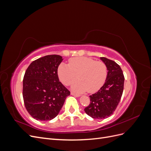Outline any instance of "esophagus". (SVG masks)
Instances as JSON below:
<instances>
[{
  "mask_svg": "<svg viewBox=\"0 0 151 151\" xmlns=\"http://www.w3.org/2000/svg\"><path fill=\"white\" fill-rule=\"evenodd\" d=\"M70 94L72 95V96H76V97H79V96H80L79 94H76V93H74V92H71V93H70Z\"/></svg>",
  "mask_w": 151,
  "mask_h": 151,
  "instance_id": "esophagus-1",
  "label": "esophagus"
}]
</instances>
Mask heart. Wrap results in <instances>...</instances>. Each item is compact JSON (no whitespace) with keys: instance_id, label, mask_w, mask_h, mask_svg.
Here are the masks:
<instances>
[{"instance_id":"1","label":"heart","mask_w":151,"mask_h":151,"mask_svg":"<svg viewBox=\"0 0 151 151\" xmlns=\"http://www.w3.org/2000/svg\"><path fill=\"white\" fill-rule=\"evenodd\" d=\"M58 76L62 83L71 84L72 89L78 93L96 92L103 86L107 77V68L102 62L93 58L81 57L70 58L68 65L62 63L58 68Z\"/></svg>"}]
</instances>
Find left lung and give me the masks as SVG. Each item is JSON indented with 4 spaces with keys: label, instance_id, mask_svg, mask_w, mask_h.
Here are the masks:
<instances>
[{
    "label": "left lung",
    "instance_id": "obj_1",
    "mask_svg": "<svg viewBox=\"0 0 151 151\" xmlns=\"http://www.w3.org/2000/svg\"><path fill=\"white\" fill-rule=\"evenodd\" d=\"M107 68V77L100 89L89 96L90 104L84 111L95 119H104L111 116L119 103L123 91L124 76L120 65L111 60L100 57Z\"/></svg>",
    "mask_w": 151,
    "mask_h": 151
}]
</instances>
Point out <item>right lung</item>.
Segmentation results:
<instances>
[{
	"mask_svg": "<svg viewBox=\"0 0 151 151\" xmlns=\"http://www.w3.org/2000/svg\"><path fill=\"white\" fill-rule=\"evenodd\" d=\"M62 60L57 55H46L31 63L25 72L22 96L27 111L36 120L53 119L70 95L58 77Z\"/></svg>",
	"mask_w": 151,
	"mask_h": 151,
	"instance_id": "obj_1",
	"label": "right lung"
}]
</instances>
